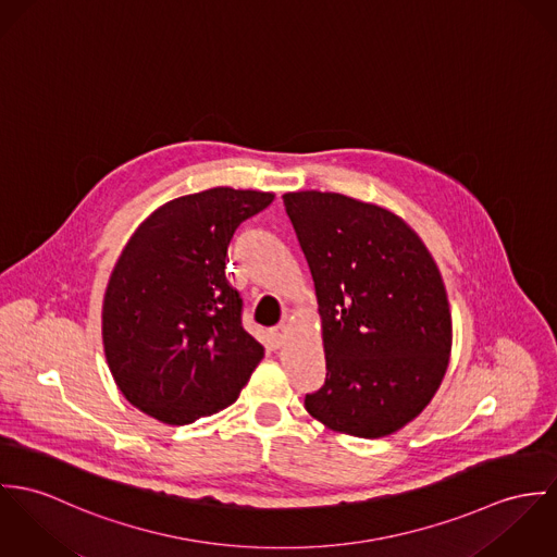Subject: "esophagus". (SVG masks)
I'll use <instances>...</instances> for the list:
<instances>
[{"label": "esophagus", "instance_id": "1", "mask_svg": "<svg viewBox=\"0 0 557 557\" xmlns=\"http://www.w3.org/2000/svg\"><path fill=\"white\" fill-rule=\"evenodd\" d=\"M288 335H290V326H288L286 322H282V324H277V326H273V329L269 331L271 344H273L275 348H282V346H286V342H288Z\"/></svg>", "mask_w": 557, "mask_h": 557}]
</instances>
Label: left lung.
<instances>
[{
	"mask_svg": "<svg viewBox=\"0 0 557 557\" xmlns=\"http://www.w3.org/2000/svg\"><path fill=\"white\" fill-rule=\"evenodd\" d=\"M306 253L326 380L306 410L329 430L384 437L432 401L450 357V309L430 249L395 213L335 191H288Z\"/></svg>",
	"mask_w": 557,
	"mask_h": 557,
	"instance_id": "8db88e82",
	"label": "left lung"
}]
</instances>
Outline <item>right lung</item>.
<instances>
[{"mask_svg": "<svg viewBox=\"0 0 557 557\" xmlns=\"http://www.w3.org/2000/svg\"><path fill=\"white\" fill-rule=\"evenodd\" d=\"M275 194L211 187L156 209L129 237L102 306L109 370L125 399L166 425L237 401L264 348L242 324L228 244Z\"/></svg>", "mask_w": 557, "mask_h": 557, "instance_id": "obj_1", "label": "right lung"}]
</instances>
